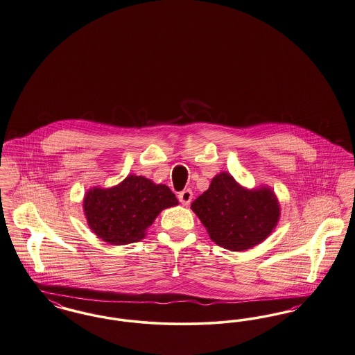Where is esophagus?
<instances>
[{"mask_svg":"<svg viewBox=\"0 0 355 355\" xmlns=\"http://www.w3.org/2000/svg\"><path fill=\"white\" fill-rule=\"evenodd\" d=\"M178 199H180V202L182 205H189L191 202V199H193V191L190 189H186V190L181 191L178 194Z\"/></svg>","mask_w":355,"mask_h":355,"instance_id":"1","label":"esophagus"}]
</instances>
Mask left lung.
<instances>
[{"label":"left lung","instance_id":"1","mask_svg":"<svg viewBox=\"0 0 355 355\" xmlns=\"http://www.w3.org/2000/svg\"><path fill=\"white\" fill-rule=\"evenodd\" d=\"M218 245L243 251L264 241L277 225L280 207L273 191H248L228 174L215 175L209 190L191 203Z\"/></svg>","mask_w":355,"mask_h":355}]
</instances>
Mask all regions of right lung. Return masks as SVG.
<instances>
[{"label":"right lung","mask_w":355,"mask_h":355,"mask_svg":"<svg viewBox=\"0 0 355 355\" xmlns=\"http://www.w3.org/2000/svg\"><path fill=\"white\" fill-rule=\"evenodd\" d=\"M178 205L166 184L129 175L112 189H94L85 197V214L91 230L107 243L123 245L140 241L157 215Z\"/></svg>","instance_id":"obj_1"}]
</instances>
